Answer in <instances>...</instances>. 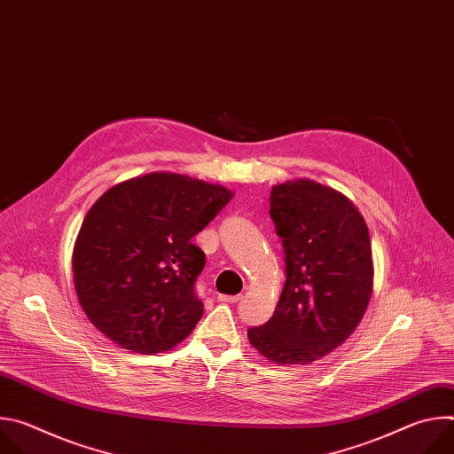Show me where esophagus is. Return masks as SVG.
I'll return each instance as SVG.
<instances>
[{
    "instance_id": "34e87169",
    "label": "esophagus",
    "mask_w": 454,
    "mask_h": 454,
    "mask_svg": "<svg viewBox=\"0 0 454 454\" xmlns=\"http://www.w3.org/2000/svg\"><path fill=\"white\" fill-rule=\"evenodd\" d=\"M219 301H224V303H239L242 300L240 294H235V296H228V294H219L217 298Z\"/></svg>"
}]
</instances>
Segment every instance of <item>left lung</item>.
<instances>
[{"label":"left lung","instance_id":"1","mask_svg":"<svg viewBox=\"0 0 454 454\" xmlns=\"http://www.w3.org/2000/svg\"><path fill=\"white\" fill-rule=\"evenodd\" d=\"M270 215L286 253L278 305L247 340L277 364H309L359 325L373 289L368 226L341 192L310 179L273 186Z\"/></svg>","mask_w":454,"mask_h":454}]
</instances>
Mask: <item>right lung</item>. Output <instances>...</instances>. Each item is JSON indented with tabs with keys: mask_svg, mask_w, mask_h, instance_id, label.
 Instances as JSON below:
<instances>
[{
	"mask_svg": "<svg viewBox=\"0 0 454 454\" xmlns=\"http://www.w3.org/2000/svg\"><path fill=\"white\" fill-rule=\"evenodd\" d=\"M233 192L153 172L111 186L90 208L74 247L82 310L113 343L138 354L174 348L198 325L196 280L207 261L192 244Z\"/></svg>",
	"mask_w": 454,
	"mask_h": 454,
	"instance_id": "obj_1",
	"label": "right lung"
}]
</instances>
